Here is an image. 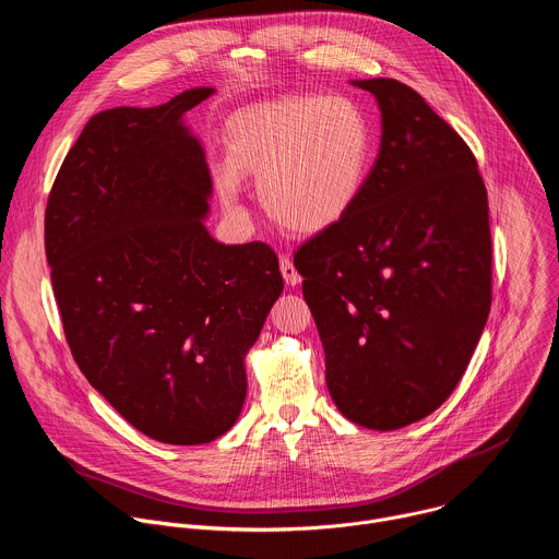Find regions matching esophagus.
<instances>
[{"label":"esophagus","mask_w":559,"mask_h":559,"mask_svg":"<svg viewBox=\"0 0 559 559\" xmlns=\"http://www.w3.org/2000/svg\"><path fill=\"white\" fill-rule=\"evenodd\" d=\"M281 274H283V278H285V283H287L289 287H296V285L302 281L289 257H281Z\"/></svg>","instance_id":"esophagus-1"}]
</instances>
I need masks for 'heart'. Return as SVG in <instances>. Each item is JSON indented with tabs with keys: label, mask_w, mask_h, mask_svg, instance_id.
<instances>
[{
	"label": "heart",
	"mask_w": 559,
	"mask_h": 559,
	"mask_svg": "<svg viewBox=\"0 0 559 559\" xmlns=\"http://www.w3.org/2000/svg\"><path fill=\"white\" fill-rule=\"evenodd\" d=\"M227 164L216 183L238 203V177L259 179L267 214L298 234L341 223L360 201L373 158L367 112L343 95H292L238 110L225 130Z\"/></svg>",
	"instance_id": "1"
}]
</instances>
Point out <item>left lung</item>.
Segmentation results:
<instances>
[{
	"label": "left lung",
	"instance_id": "obj_1",
	"mask_svg": "<svg viewBox=\"0 0 559 559\" xmlns=\"http://www.w3.org/2000/svg\"><path fill=\"white\" fill-rule=\"evenodd\" d=\"M378 158L356 207L294 254L338 412L376 431L433 414L491 309L485 181L462 136L409 86L362 79Z\"/></svg>",
	"mask_w": 559,
	"mask_h": 559
}]
</instances>
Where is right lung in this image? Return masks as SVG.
Returning <instances> with one entry per match:
<instances>
[{"label":"right lung","mask_w":559,"mask_h":559,"mask_svg":"<svg viewBox=\"0 0 559 559\" xmlns=\"http://www.w3.org/2000/svg\"><path fill=\"white\" fill-rule=\"evenodd\" d=\"M212 93L95 115L46 205V259L74 362L134 429L166 444L231 429L246 356L283 292L270 246H223L203 223L212 179L183 115Z\"/></svg>","instance_id":"right-lung-1"}]
</instances>
